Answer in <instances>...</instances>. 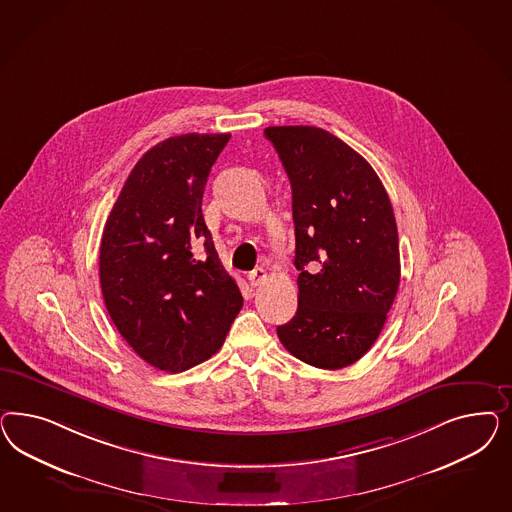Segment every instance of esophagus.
I'll use <instances>...</instances> for the list:
<instances>
[{
    "mask_svg": "<svg viewBox=\"0 0 512 512\" xmlns=\"http://www.w3.org/2000/svg\"><path fill=\"white\" fill-rule=\"evenodd\" d=\"M248 279L249 283H251V287H259L264 279H266V270H264V268H255V270L249 274Z\"/></svg>",
    "mask_w": 512,
    "mask_h": 512,
    "instance_id": "34e87169",
    "label": "esophagus"
}]
</instances>
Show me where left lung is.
I'll return each mask as SVG.
<instances>
[{
  "label": "left lung",
  "mask_w": 512,
  "mask_h": 512,
  "mask_svg": "<svg viewBox=\"0 0 512 512\" xmlns=\"http://www.w3.org/2000/svg\"><path fill=\"white\" fill-rule=\"evenodd\" d=\"M293 189L298 310L278 338L293 357L340 370L379 338L400 285L398 229L372 165L321 127H266Z\"/></svg>",
  "instance_id": "obj_1"
}]
</instances>
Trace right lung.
Segmentation results:
<instances>
[{
  "label": "right lung",
  "mask_w": 512,
  "mask_h": 512,
  "mask_svg": "<svg viewBox=\"0 0 512 512\" xmlns=\"http://www.w3.org/2000/svg\"><path fill=\"white\" fill-rule=\"evenodd\" d=\"M229 139L187 133L155 144L125 180L101 238L110 319L163 372L217 353L244 302L202 217L208 174Z\"/></svg>",
  "instance_id": "obj_1"
}]
</instances>
